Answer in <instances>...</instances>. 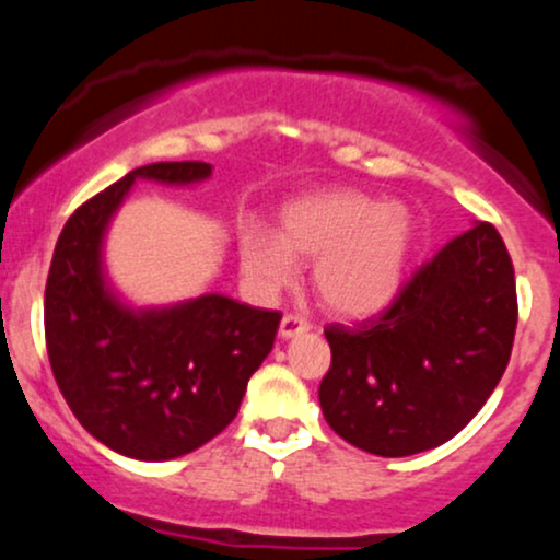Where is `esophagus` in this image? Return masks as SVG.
Segmentation results:
<instances>
[{
  "mask_svg": "<svg viewBox=\"0 0 560 560\" xmlns=\"http://www.w3.org/2000/svg\"><path fill=\"white\" fill-rule=\"evenodd\" d=\"M307 329H311L307 318L298 316V313H287V316L281 318L279 334H281V339H292V337H300V334H305Z\"/></svg>",
  "mask_w": 560,
  "mask_h": 560,
  "instance_id": "34e87169",
  "label": "esophagus"
}]
</instances>
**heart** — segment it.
<instances>
[{
	"label": "heart",
	"mask_w": 560,
	"mask_h": 560,
	"mask_svg": "<svg viewBox=\"0 0 560 560\" xmlns=\"http://www.w3.org/2000/svg\"><path fill=\"white\" fill-rule=\"evenodd\" d=\"M410 249L413 221L402 205H378L347 189L292 199L281 210L279 234L260 223L240 234L242 271L258 292H279L298 276V260H316L318 300L350 318L374 316L395 300Z\"/></svg>",
	"instance_id": "b5f03b06"
}]
</instances>
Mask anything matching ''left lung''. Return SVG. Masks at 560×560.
Instances as JSON below:
<instances>
[{
  "label": "left lung",
  "instance_id": "1",
  "mask_svg": "<svg viewBox=\"0 0 560 560\" xmlns=\"http://www.w3.org/2000/svg\"><path fill=\"white\" fill-rule=\"evenodd\" d=\"M516 320L511 255L492 223H477L423 262L382 316L326 326V423L382 458L453 440L498 387Z\"/></svg>",
  "mask_w": 560,
  "mask_h": 560
}]
</instances>
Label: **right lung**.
<instances>
[{
    "label": "right lung",
    "mask_w": 560,
    "mask_h": 560,
    "mask_svg": "<svg viewBox=\"0 0 560 560\" xmlns=\"http://www.w3.org/2000/svg\"><path fill=\"white\" fill-rule=\"evenodd\" d=\"M210 173L199 160L126 173L68 218L49 266L44 337L57 387L81 427L128 458L171 460L221 434L279 329V311L226 294L137 311L107 284L102 242L133 182L186 186Z\"/></svg>",
    "instance_id": "add662e5"
}]
</instances>
